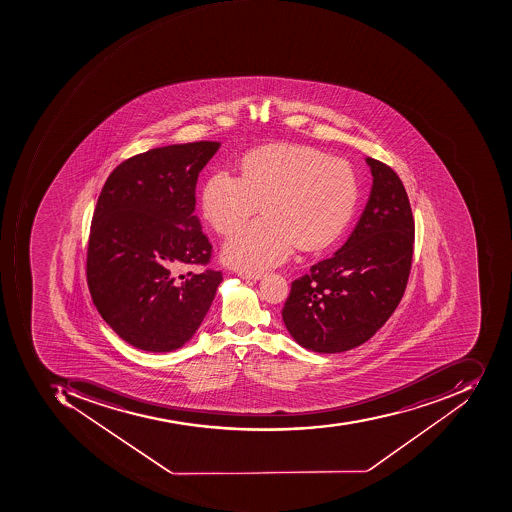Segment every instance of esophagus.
Here are the masks:
<instances>
[{
	"instance_id": "34e87169",
	"label": "esophagus",
	"mask_w": 512,
	"mask_h": 512,
	"mask_svg": "<svg viewBox=\"0 0 512 512\" xmlns=\"http://www.w3.org/2000/svg\"><path fill=\"white\" fill-rule=\"evenodd\" d=\"M241 279L244 280H260L263 277V272H247L241 271L240 274Z\"/></svg>"
}]
</instances>
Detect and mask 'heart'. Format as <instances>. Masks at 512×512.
Returning <instances> with one entry per match:
<instances>
[{
	"label": "heart",
	"mask_w": 512,
	"mask_h": 512,
	"mask_svg": "<svg viewBox=\"0 0 512 512\" xmlns=\"http://www.w3.org/2000/svg\"><path fill=\"white\" fill-rule=\"evenodd\" d=\"M358 182L346 160L302 146H269L241 163V177L216 171L202 190L208 224L229 235L261 204L263 216L224 246V260L255 272L288 260L297 244L313 251L332 243L355 212Z\"/></svg>",
	"instance_id": "obj_1"
}]
</instances>
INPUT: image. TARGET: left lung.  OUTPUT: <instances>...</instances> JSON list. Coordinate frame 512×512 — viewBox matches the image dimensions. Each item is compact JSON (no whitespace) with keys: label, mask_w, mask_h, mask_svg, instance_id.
<instances>
[{"label":"left lung","mask_w":512,"mask_h":512,"mask_svg":"<svg viewBox=\"0 0 512 512\" xmlns=\"http://www.w3.org/2000/svg\"><path fill=\"white\" fill-rule=\"evenodd\" d=\"M372 188L360 221L332 257L291 283L282 310L289 335L305 349L338 353L371 339L405 293L414 219L402 180L367 157Z\"/></svg>","instance_id":"8db88e82"}]
</instances>
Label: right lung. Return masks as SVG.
<instances>
[{
  "label": "right lung",
  "mask_w": 512,
  "mask_h": 512,
  "mask_svg": "<svg viewBox=\"0 0 512 512\" xmlns=\"http://www.w3.org/2000/svg\"><path fill=\"white\" fill-rule=\"evenodd\" d=\"M221 143L163 146L124 160L107 177L93 213L87 282L113 332L146 352H173L204 321L223 274H179L207 265L196 184Z\"/></svg>",
  "instance_id": "right-lung-1"
}]
</instances>
